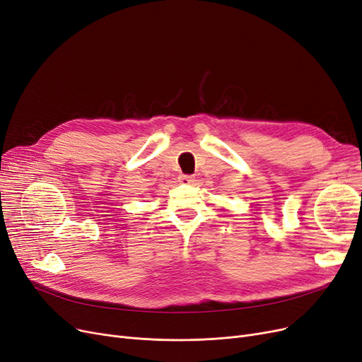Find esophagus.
Returning a JSON list of instances; mask_svg holds the SVG:
<instances>
[{
    "mask_svg": "<svg viewBox=\"0 0 362 362\" xmlns=\"http://www.w3.org/2000/svg\"><path fill=\"white\" fill-rule=\"evenodd\" d=\"M179 180H180L182 183H192V182H194V177H192V176H187V175H182V176L179 177Z\"/></svg>",
    "mask_w": 362,
    "mask_h": 362,
    "instance_id": "34e87169",
    "label": "esophagus"
}]
</instances>
